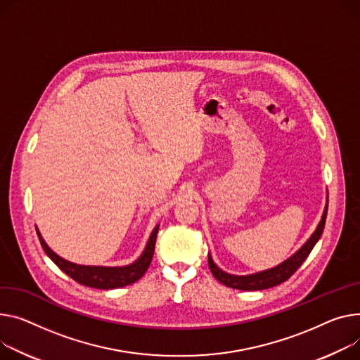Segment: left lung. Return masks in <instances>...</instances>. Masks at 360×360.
<instances>
[{"label":"left lung","instance_id":"left-lung-1","mask_svg":"<svg viewBox=\"0 0 360 360\" xmlns=\"http://www.w3.org/2000/svg\"><path fill=\"white\" fill-rule=\"evenodd\" d=\"M326 217H327V205L324 208L321 221L319 223L316 231L311 234V237L304 243V246L298 252H295L291 257H288L285 262H282L281 265H278L272 269L252 274V275H245V276L230 275L215 265V263L212 262L211 255H208L210 271L215 279L221 282L223 285L229 286V288L242 290V291H260V290L272 288V286H276V285L285 282L286 279H290L297 272V269L302 265V262L308 257V255L311 253V250H313L316 243L320 240V237L324 230V224H326Z\"/></svg>","mask_w":360,"mask_h":360}]
</instances>
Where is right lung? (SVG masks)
<instances>
[{
    "mask_svg": "<svg viewBox=\"0 0 360 360\" xmlns=\"http://www.w3.org/2000/svg\"><path fill=\"white\" fill-rule=\"evenodd\" d=\"M37 230V229H36ZM159 224L153 229L148 245L140 255V257L130 263L127 266H84V265H77V263H72L69 260H65L63 257L58 256L49 246L46 245L43 240L41 234L37 230V236L40 245L46 255L49 256L55 265L60 271H63L68 276H70L74 281H77L81 285L89 286V288H98V290H114V288H122V286L134 283L139 281L148 268L150 266V262L155 253V245H156V236H158Z\"/></svg>",
    "mask_w": 360,
    "mask_h": 360,
    "instance_id": "1",
    "label": "right lung"
}]
</instances>
